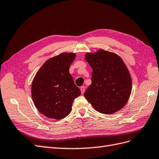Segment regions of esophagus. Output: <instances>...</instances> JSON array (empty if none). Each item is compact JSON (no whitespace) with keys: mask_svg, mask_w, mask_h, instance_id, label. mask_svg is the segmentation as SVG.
Returning <instances> with one entry per match:
<instances>
[{"mask_svg":"<svg viewBox=\"0 0 159 159\" xmlns=\"http://www.w3.org/2000/svg\"><path fill=\"white\" fill-rule=\"evenodd\" d=\"M85 88L84 87V86H81V87H80V90H81V94H84V93L85 92Z\"/></svg>","mask_w":159,"mask_h":159,"instance_id":"34e87169","label":"esophagus"}]
</instances>
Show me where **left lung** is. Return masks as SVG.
Returning a JSON list of instances; mask_svg holds the SVG:
<instances>
[{"mask_svg": "<svg viewBox=\"0 0 159 159\" xmlns=\"http://www.w3.org/2000/svg\"><path fill=\"white\" fill-rule=\"evenodd\" d=\"M85 59L93 70L91 84L84 97L98 112L111 115L127 103L132 79L125 64L117 54L99 49L87 52Z\"/></svg>", "mask_w": 159, "mask_h": 159, "instance_id": "obj_1", "label": "left lung"}]
</instances>
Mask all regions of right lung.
<instances>
[{
    "mask_svg": "<svg viewBox=\"0 0 159 159\" xmlns=\"http://www.w3.org/2000/svg\"><path fill=\"white\" fill-rule=\"evenodd\" d=\"M73 52H63L47 60L32 82L34 104L46 117L61 119L70 113L75 98L81 95L69 72L75 60Z\"/></svg>",
    "mask_w": 159,
    "mask_h": 159,
    "instance_id": "add662e5",
    "label": "right lung"
}]
</instances>
